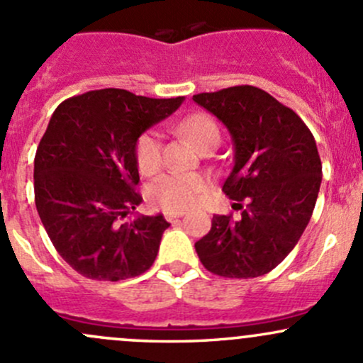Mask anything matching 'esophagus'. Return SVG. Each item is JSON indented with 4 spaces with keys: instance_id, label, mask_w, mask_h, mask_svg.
I'll use <instances>...</instances> for the list:
<instances>
[{
    "instance_id": "obj_1",
    "label": "esophagus",
    "mask_w": 363,
    "mask_h": 363,
    "mask_svg": "<svg viewBox=\"0 0 363 363\" xmlns=\"http://www.w3.org/2000/svg\"><path fill=\"white\" fill-rule=\"evenodd\" d=\"M184 213H186L184 211H165L163 212V216H165L167 220H174V219H177V217H182Z\"/></svg>"
}]
</instances>
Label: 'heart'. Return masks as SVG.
Segmentation results:
<instances>
[{
  "label": "heart",
  "mask_w": 363,
  "mask_h": 363,
  "mask_svg": "<svg viewBox=\"0 0 363 363\" xmlns=\"http://www.w3.org/2000/svg\"><path fill=\"white\" fill-rule=\"evenodd\" d=\"M182 133L189 137L198 147H203L211 140L220 139L219 125L207 113H194L181 123ZM137 167L143 174H155L163 162V137L158 130H147L135 143ZM208 179L200 174H182L169 172L156 179L150 186V198L152 203L167 211L188 208L198 200L201 193L208 189Z\"/></svg>",
  "instance_id": "obj_1"
}]
</instances>
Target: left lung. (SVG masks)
Returning <instances> with one entry per match:
<instances>
[{
    "instance_id": "1",
    "label": "left lung",
    "mask_w": 363,
    "mask_h": 363,
    "mask_svg": "<svg viewBox=\"0 0 363 363\" xmlns=\"http://www.w3.org/2000/svg\"><path fill=\"white\" fill-rule=\"evenodd\" d=\"M231 133L235 167L223 191L240 217L213 216L194 243L201 264L224 278L269 273L306 230L322 182L315 137L291 108L268 91L238 85L193 95Z\"/></svg>"
}]
</instances>
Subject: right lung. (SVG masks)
Here are the masks:
<instances>
[{"mask_svg": "<svg viewBox=\"0 0 363 363\" xmlns=\"http://www.w3.org/2000/svg\"><path fill=\"white\" fill-rule=\"evenodd\" d=\"M182 101L104 89L67 99L52 114L34 156V201L74 272L118 281L152 266L170 224L162 213L127 220L143 201L135 143Z\"/></svg>", "mask_w": 363, "mask_h": 363, "instance_id": "right-lung-1", "label": "right lung"}]
</instances>
